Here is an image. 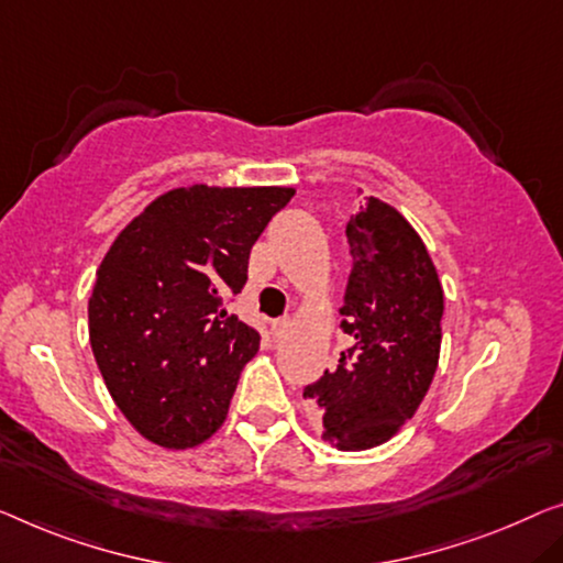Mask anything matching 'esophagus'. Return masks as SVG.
Listing matches in <instances>:
<instances>
[{
    "label": "esophagus",
    "instance_id": "esophagus-1",
    "mask_svg": "<svg viewBox=\"0 0 563 563\" xmlns=\"http://www.w3.org/2000/svg\"><path fill=\"white\" fill-rule=\"evenodd\" d=\"M288 331H290V318L285 316V318H278V321H273V335L275 339H285V335H288Z\"/></svg>",
    "mask_w": 563,
    "mask_h": 563
}]
</instances>
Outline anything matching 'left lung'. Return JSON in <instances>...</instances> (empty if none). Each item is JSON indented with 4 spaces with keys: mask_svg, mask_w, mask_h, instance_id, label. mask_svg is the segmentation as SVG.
<instances>
[{
    "mask_svg": "<svg viewBox=\"0 0 563 563\" xmlns=\"http://www.w3.org/2000/svg\"><path fill=\"white\" fill-rule=\"evenodd\" d=\"M351 275L339 366L303 389L323 440L368 450L394 438L422 405L438 372L444 296L424 242L387 201L366 197L346 224Z\"/></svg>",
    "mask_w": 563,
    "mask_h": 563,
    "instance_id": "obj_1",
    "label": "left lung"
}]
</instances>
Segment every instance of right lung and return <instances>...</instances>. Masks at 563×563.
I'll return each mask as SVG.
<instances>
[{
	"label": "right lung",
	"instance_id": "1",
	"mask_svg": "<svg viewBox=\"0 0 563 563\" xmlns=\"http://www.w3.org/2000/svg\"><path fill=\"white\" fill-rule=\"evenodd\" d=\"M290 187H179L108 250L88 300L96 364L125 419L166 450L220 430L260 333L230 316L250 250Z\"/></svg>",
	"mask_w": 563,
	"mask_h": 563
}]
</instances>
